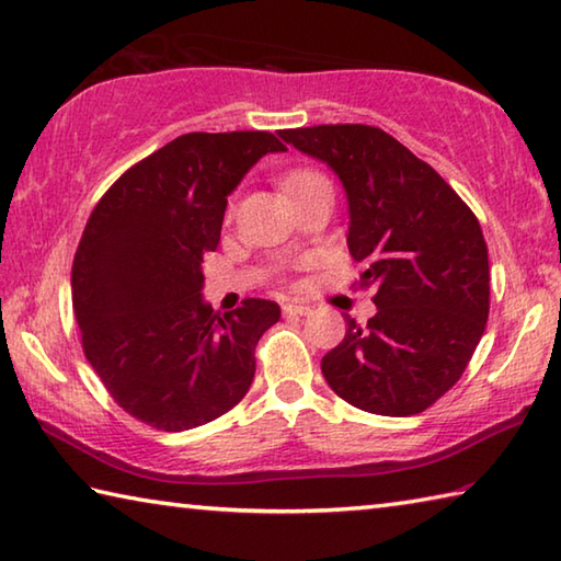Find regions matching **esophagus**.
I'll return each mask as SVG.
<instances>
[{
    "label": "esophagus",
    "instance_id": "obj_1",
    "mask_svg": "<svg viewBox=\"0 0 561 561\" xmlns=\"http://www.w3.org/2000/svg\"><path fill=\"white\" fill-rule=\"evenodd\" d=\"M282 311H284V317H307L309 314V307L307 304H297V301H287L282 307Z\"/></svg>",
    "mask_w": 561,
    "mask_h": 561
}]
</instances>
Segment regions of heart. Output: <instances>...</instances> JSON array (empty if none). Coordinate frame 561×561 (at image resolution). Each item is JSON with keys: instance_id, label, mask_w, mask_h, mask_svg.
<instances>
[{"instance_id": "b5f03b06", "label": "heart", "mask_w": 561, "mask_h": 561, "mask_svg": "<svg viewBox=\"0 0 561 561\" xmlns=\"http://www.w3.org/2000/svg\"><path fill=\"white\" fill-rule=\"evenodd\" d=\"M314 178H321L319 173H309V170H299V173H291L287 180H284V187H294L299 183H307V180H314Z\"/></svg>"}]
</instances>
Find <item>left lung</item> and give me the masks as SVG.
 Here are the masks:
<instances>
[{"mask_svg":"<svg viewBox=\"0 0 561 561\" xmlns=\"http://www.w3.org/2000/svg\"><path fill=\"white\" fill-rule=\"evenodd\" d=\"M327 163L348 203L346 244L366 262L376 314L321 358L331 391L376 415H415L455 386L490 311L488 244L458 193L393 136L360 123L279 130Z\"/></svg>","mask_w":561,"mask_h":561,"instance_id":"1","label":"left lung"}]
</instances>
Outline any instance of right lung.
<instances>
[{
    "mask_svg": "<svg viewBox=\"0 0 561 561\" xmlns=\"http://www.w3.org/2000/svg\"><path fill=\"white\" fill-rule=\"evenodd\" d=\"M284 150L264 130L185 133L126 170L89 217L71 270L83 354L113 401L158 431L210 423L250 391L254 346L279 304L213 311L203 257L232 190Z\"/></svg>",
    "mask_w": 561,
    "mask_h": 561,
    "instance_id": "obj_1",
    "label": "right lung"
}]
</instances>
